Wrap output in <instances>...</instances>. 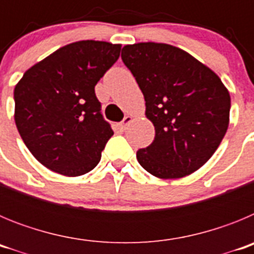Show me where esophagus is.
I'll list each match as a JSON object with an SVG mask.
<instances>
[{
  "label": "esophagus",
  "instance_id": "esophagus-1",
  "mask_svg": "<svg viewBox=\"0 0 254 254\" xmlns=\"http://www.w3.org/2000/svg\"><path fill=\"white\" fill-rule=\"evenodd\" d=\"M132 120H133V118H132V116H126L125 120H123L120 125L121 129H123V131H125V129H127V127H128L129 123L132 122Z\"/></svg>",
  "mask_w": 254,
  "mask_h": 254
}]
</instances>
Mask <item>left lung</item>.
Segmentation results:
<instances>
[{
	"instance_id": "1",
	"label": "left lung",
	"mask_w": 254,
	"mask_h": 254,
	"mask_svg": "<svg viewBox=\"0 0 254 254\" xmlns=\"http://www.w3.org/2000/svg\"><path fill=\"white\" fill-rule=\"evenodd\" d=\"M122 61L145 98L155 138L136 154L160 179L190 176L207 163L229 126L230 95L219 76L188 52L165 43L125 46Z\"/></svg>"
}]
</instances>
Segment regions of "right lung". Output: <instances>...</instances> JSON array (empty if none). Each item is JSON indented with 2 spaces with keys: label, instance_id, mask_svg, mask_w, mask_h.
I'll return each instance as SVG.
<instances>
[{
  "label": "right lung",
  "instance_id": "right-lung-1",
  "mask_svg": "<svg viewBox=\"0 0 254 254\" xmlns=\"http://www.w3.org/2000/svg\"><path fill=\"white\" fill-rule=\"evenodd\" d=\"M121 44L80 40L31 66L13 90L15 123L35 159L52 172H90L113 136L95 85L118 60Z\"/></svg>",
  "mask_w": 254,
  "mask_h": 254
}]
</instances>
